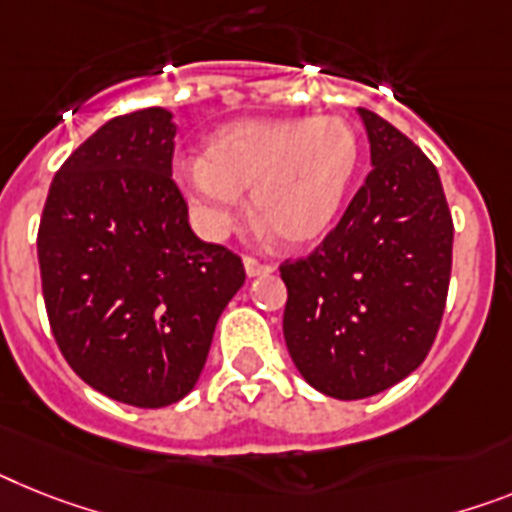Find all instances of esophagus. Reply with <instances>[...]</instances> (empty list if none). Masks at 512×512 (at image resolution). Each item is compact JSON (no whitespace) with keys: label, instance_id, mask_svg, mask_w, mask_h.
I'll list each match as a JSON object with an SVG mask.
<instances>
[{"label":"esophagus","instance_id":"esophagus-1","mask_svg":"<svg viewBox=\"0 0 512 512\" xmlns=\"http://www.w3.org/2000/svg\"><path fill=\"white\" fill-rule=\"evenodd\" d=\"M244 270H247L249 278L268 276V273H273V265L260 263V260H255V257H244Z\"/></svg>","mask_w":512,"mask_h":512}]
</instances>
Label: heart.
Segmentation results:
<instances>
[{
	"instance_id": "1",
	"label": "heart",
	"mask_w": 512,
	"mask_h": 512,
	"mask_svg": "<svg viewBox=\"0 0 512 512\" xmlns=\"http://www.w3.org/2000/svg\"><path fill=\"white\" fill-rule=\"evenodd\" d=\"M356 163L359 137L346 119H255L223 127L174 179L210 239L229 229L249 190L252 216L283 247H304L333 226Z\"/></svg>"
}]
</instances>
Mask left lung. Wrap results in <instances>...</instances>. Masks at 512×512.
<instances>
[{
	"label": "left lung",
	"instance_id": "left-lung-1",
	"mask_svg": "<svg viewBox=\"0 0 512 512\" xmlns=\"http://www.w3.org/2000/svg\"><path fill=\"white\" fill-rule=\"evenodd\" d=\"M359 117L372 171L320 247L281 265L291 359L312 388L341 401L382 393L427 359L453 265L435 163L375 111Z\"/></svg>",
	"mask_w": 512,
	"mask_h": 512
}]
</instances>
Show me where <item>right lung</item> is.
Returning a JSON list of instances; mask_svg holds the SVG:
<instances>
[{
    "instance_id": "add662e5",
    "label": "right lung",
    "mask_w": 512,
    "mask_h": 512,
    "mask_svg": "<svg viewBox=\"0 0 512 512\" xmlns=\"http://www.w3.org/2000/svg\"><path fill=\"white\" fill-rule=\"evenodd\" d=\"M171 111L114 117L62 163L38 226L51 333L75 375L137 409L195 388L242 257L197 239L171 179Z\"/></svg>"
}]
</instances>
